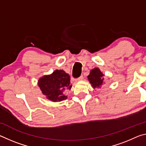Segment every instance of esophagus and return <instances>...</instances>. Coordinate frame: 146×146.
Returning <instances> with one entry per match:
<instances>
[{"instance_id": "1", "label": "esophagus", "mask_w": 146, "mask_h": 146, "mask_svg": "<svg viewBox=\"0 0 146 146\" xmlns=\"http://www.w3.org/2000/svg\"><path fill=\"white\" fill-rule=\"evenodd\" d=\"M83 75H81L80 77H78V78H76L75 79V80L76 81V82H78V81H80V80H82V79H83Z\"/></svg>"}]
</instances>
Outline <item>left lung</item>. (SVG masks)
Segmentation results:
<instances>
[{"instance_id":"left-lung-1","label":"left lung","mask_w":146,"mask_h":146,"mask_svg":"<svg viewBox=\"0 0 146 146\" xmlns=\"http://www.w3.org/2000/svg\"><path fill=\"white\" fill-rule=\"evenodd\" d=\"M103 76L104 75L99 69L94 68L91 71L90 74L88 76V78L93 88H100V86L102 84L104 80Z\"/></svg>"}]
</instances>
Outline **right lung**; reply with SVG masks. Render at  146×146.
<instances>
[{
    "label": "right lung",
    "mask_w": 146,
    "mask_h": 146,
    "mask_svg": "<svg viewBox=\"0 0 146 146\" xmlns=\"http://www.w3.org/2000/svg\"><path fill=\"white\" fill-rule=\"evenodd\" d=\"M70 76L63 70H55L51 75L39 79L38 85L49 100L60 102L67 98L64 91L71 88Z\"/></svg>",
    "instance_id": "add662e5"
}]
</instances>
